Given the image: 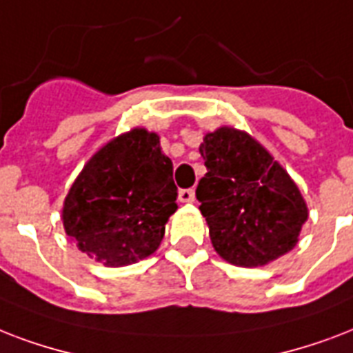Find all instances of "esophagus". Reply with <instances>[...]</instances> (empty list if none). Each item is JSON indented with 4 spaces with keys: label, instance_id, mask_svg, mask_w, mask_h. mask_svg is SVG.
I'll return each mask as SVG.
<instances>
[{
    "label": "esophagus",
    "instance_id": "34e87169",
    "mask_svg": "<svg viewBox=\"0 0 353 353\" xmlns=\"http://www.w3.org/2000/svg\"><path fill=\"white\" fill-rule=\"evenodd\" d=\"M179 199L182 202H193V201H195V191H193V190H180Z\"/></svg>",
    "mask_w": 353,
    "mask_h": 353
}]
</instances>
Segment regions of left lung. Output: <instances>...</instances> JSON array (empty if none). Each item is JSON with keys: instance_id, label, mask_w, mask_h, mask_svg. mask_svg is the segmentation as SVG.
I'll list each match as a JSON object with an SVG mask.
<instances>
[{"instance_id": "1", "label": "left lung", "mask_w": 353, "mask_h": 353, "mask_svg": "<svg viewBox=\"0 0 353 353\" xmlns=\"http://www.w3.org/2000/svg\"><path fill=\"white\" fill-rule=\"evenodd\" d=\"M208 173L195 195L221 258L258 267L299 243L307 208L285 169L248 134L223 127L201 145Z\"/></svg>"}]
</instances>
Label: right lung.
I'll return each mask as SVG.
<instances>
[{
	"instance_id": "obj_1",
	"label": "right lung",
	"mask_w": 353,
	"mask_h": 353,
	"mask_svg": "<svg viewBox=\"0 0 353 353\" xmlns=\"http://www.w3.org/2000/svg\"><path fill=\"white\" fill-rule=\"evenodd\" d=\"M176 196L160 138L134 128L84 165L64 201L65 234L106 267L136 263L162 243Z\"/></svg>"
}]
</instances>
